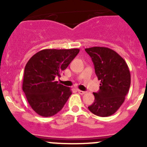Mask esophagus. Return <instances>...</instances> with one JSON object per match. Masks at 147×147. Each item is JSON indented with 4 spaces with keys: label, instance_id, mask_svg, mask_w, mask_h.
<instances>
[{
    "label": "esophagus",
    "instance_id": "1",
    "mask_svg": "<svg viewBox=\"0 0 147 147\" xmlns=\"http://www.w3.org/2000/svg\"><path fill=\"white\" fill-rule=\"evenodd\" d=\"M78 92L80 94H84L86 93L85 91H82V90H78Z\"/></svg>",
    "mask_w": 147,
    "mask_h": 147
}]
</instances>
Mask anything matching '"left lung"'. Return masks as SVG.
<instances>
[{"instance_id":"obj_1","label":"left lung","mask_w":147,"mask_h":147,"mask_svg":"<svg viewBox=\"0 0 147 147\" xmlns=\"http://www.w3.org/2000/svg\"><path fill=\"white\" fill-rule=\"evenodd\" d=\"M94 65L100 82L99 92H93L94 102L88 107L92 113L100 117L115 114L125 100L131 84V75L125 60L115 50L105 47L86 48Z\"/></svg>"}]
</instances>
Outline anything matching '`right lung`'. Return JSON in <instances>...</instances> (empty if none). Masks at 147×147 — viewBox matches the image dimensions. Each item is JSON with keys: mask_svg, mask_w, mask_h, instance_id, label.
Listing matches in <instances>:
<instances>
[{"mask_svg": "<svg viewBox=\"0 0 147 147\" xmlns=\"http://www.w3.org/2000/svg\"><path fill=\"white\" fill-rule=\"evenodd\" d=\"M74 49H45L28 60L24 70L23 90L28 103L38 115L45 117L60 112L72 94L69 87L55 81L61 77L79 53Z\"/></svg>", "mask_w": 147, "mask_h": 147, "instance_id": "1", "label": "right lung"}]
</instances>
